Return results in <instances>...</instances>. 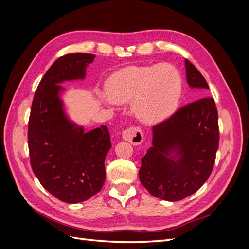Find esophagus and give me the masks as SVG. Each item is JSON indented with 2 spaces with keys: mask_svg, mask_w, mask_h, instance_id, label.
Here are the masks:
<instances>
[{
  "mask_svg": "<svg viewBox=\"0 0 249 249\" xmlns=\"http://www.w3.org/2000/svg\"><path fill=\"white\" fill-rule=\"evenodd\" d=\"M122 137L129 141L130 143L134 145H139L142 143L143 139H144V136H143V133L142 130L138 126H130L125 129L123 134H122Z\"/></svg>",
  "mask_w": 249,
  "mask_h": 249,
  "instance_id": "1",
  "label": "esophagus"
}]
</instances>
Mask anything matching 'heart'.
Returning a JSON list of instances; mask_svg holds the SVG:
<instances>
[{
    "instance_id": "obj_1",
    "label": "heart",
    "mask_w": 249,
    "mask_h": 249,
    "mask_svg": "<svg viewBox=\"0 0 249 249\" xmlns=\"http://www.w3.org/2000/svg\"><path fill=\"white\" fill-rule=\"evenodd\" d=\"M107 92L114 103L133 101V110L144 123H155L169 116L178 106L182 78L175 66L162 63L130 66L109 79Z\"/></svg>"
}]
</instances>
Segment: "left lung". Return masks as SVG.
I'll return each instance as SVG.
<instances>
[{"mask_svg": "<svg viewBox=\"0 0 249 249\" xmlns=\"http://www.w3.org/2000/svg\"><path fill=\"white\" fill-rule=\"evenodd\" d=\"M185 65L188 84L209 89L206 79L188 59ZM153 133V146L141 158V184L153 196L168 201L184 199L196 192L213 170L219 144L213 97H201L180 107L154 125ZM172 149L179 150L178 160L168 158Z\"/></svg>", "mask_w": 249, "mask_h": 249, "instance_id": "left-lung-1", "label": "left lung"}]
</instances>
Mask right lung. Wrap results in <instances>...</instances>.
<instances>
[{"mask_svg":"<svg viewBox=\"0 0 249 249\" xmlns=\"http://www.w3.org/2000/svg\"><path fill=\"white\" fill-rule=\"evenodd\" d=\"M95 55L71 53L58 58L35 91L28 124L30 163L44 189L67 203L84 201L105 182V158L111 147L106 125L84 132L64 115L59 85L85 77Z\"/></svg>","mask_w":249,"mask_h":249,"instance_id":"1","label":"right lung"}]
</instances>
